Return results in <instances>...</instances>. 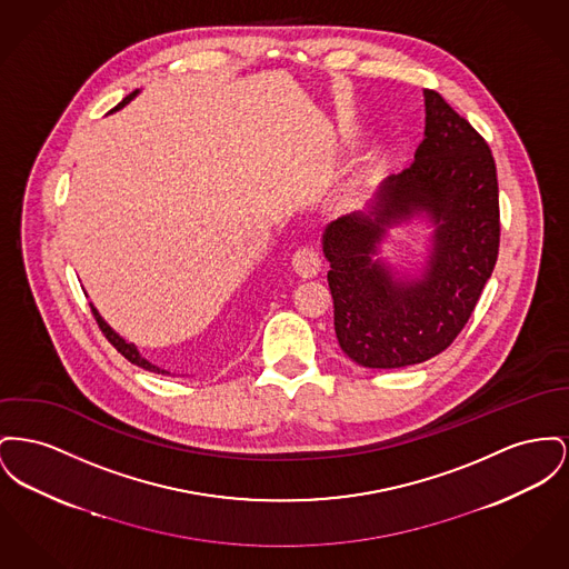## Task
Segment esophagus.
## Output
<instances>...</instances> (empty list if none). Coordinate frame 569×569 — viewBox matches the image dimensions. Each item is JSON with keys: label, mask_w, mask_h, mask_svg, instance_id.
<instances>
[{"label": "esophagus", "mask_w": 569, "mask_h": 569, "mask_svg": "<svg viewBox=\"0 0 569 569\" xmlns=\"http://www.w3.org/2000/svg\"><path fill=\"white\" fill-rule=\"evenodd\" d=\"M292 267H295L299 277L309 279V277H316L318 270L322 268V258H320L316 247H301L292 256Z\"/></svg>", "instance_id": "34e87169"}]
</instances>
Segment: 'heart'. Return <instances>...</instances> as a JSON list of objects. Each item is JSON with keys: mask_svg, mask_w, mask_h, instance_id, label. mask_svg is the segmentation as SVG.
<instances>
[{"mask_svg": "<svg viewBox=\"0 0 569 569\" xmlns=\"http://www.w3.org/2000/svg\"><path fill=\"white\" fill-rule=\"evenodd\" d=\"M258 221H260V219H258V217H256V214H253V219H251V223H253V226H258Z\"/></svg>", "mask_w": 569, "mask_h": 569, "instance_id": "1", "label": "heart"}]
</instances>
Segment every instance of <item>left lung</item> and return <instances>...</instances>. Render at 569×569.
Instances as JSON below:
<instances>
[{
  "label": "left lung",
  "instance_id": "8db88e82",
  "mask_svg": "<svg viewBox=\"0 0 569 569\" xmlns=\"http://www.w3.org/2000/svg\"><path fill=\"white\" fill-rule=\"evenodd\" d=\"M426 131L415 161L385 178L368 201L331 221L335 335L371 369L408 368L440 355L481 297L499 256V182L483 137L435 92L423 90ZM423 218L433 226L422 267L400 273L379 258L388 230Z\"/></svg>",
  "mask_w": 569,
  "mask_h": 569
}]
</instances>
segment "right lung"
Listing matches in <instances>:
<instances>
[{
    "label": "right lung",
    "mask_w": 569,
    "mask_h": 569,
    "mask_svg": "<svg viewBox=\"0 0 569 569\" xmlns=\"http://www.w3.org/2000/svg\"><path fill=\"white\" fill-rule=\"evenodd\" d=\"M139 94V90H134V92H131L127 99L122 102H118L113 109H111V113L113 111H120L124 104H129V102L133 101L134 97ZM90 307H92V313H94V318H97V322H99V327H101L102 333H104V337L113 343V348L124 357V359H129L133 366H137V368H143L148 369V371H154V373H166L168 376L169 371L168 369L159 368V366H154V363H150L146 357H141V352L137 350V346L134 343H131V341H127L122 335L116 333L107 322H104V318H102L101 313H99V309L90 302Z\"/></svg>",
    "instance_id": "obj_1"
}]
</instances>
